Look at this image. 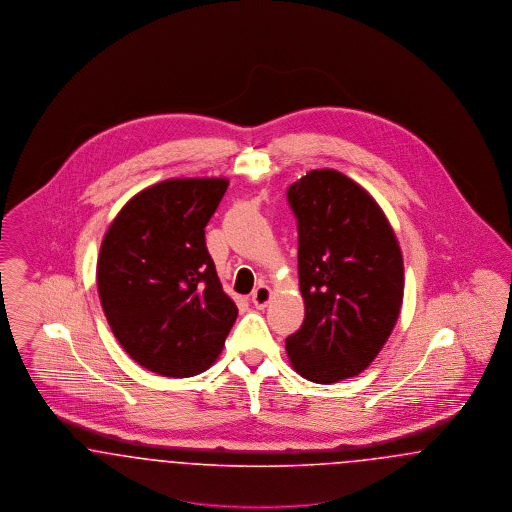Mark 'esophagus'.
I'll list each match as a JSON object with an SVG mask.
<instances>
[{
    "label": "esophagus",
    "instance_id": "34e87169",
    "mask_svg": "<svg viewBox=\"0 0 512 512\" xmlns=\"http://www.w3.org/2000/svg\"><path fill=\"white\" fill-rule=\"evenodd\" d=\"M272 299V290L268 286H259L253 295H251V303L257 307V309H265L268 303Z\"/></svg>",
    "mask_w": 512,
    "mask_h": 512
}]
</instances>
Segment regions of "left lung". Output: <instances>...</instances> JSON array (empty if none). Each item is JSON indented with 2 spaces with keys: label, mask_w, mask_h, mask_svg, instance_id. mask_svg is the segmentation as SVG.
Returning <instances> with one entry per match:
<instances>
[{
  "label": "left lung",
  "mask_w": 512,
  "mask_h": 512,
  "mask_svg": "<svg viewBox=\"0 0 512 512\" xmlns=\"http://www.w3.org/2000/svg\"><path fill=\"white\" fill-rule=\"evenodd\" d=\"M301 328L286 340L293 370L334 384L382 351L403 305V255L390 220L361 184L334 169L293 182Z\"/></svg>",
  "instance_id": "left-lung-1"
}]
</instances>
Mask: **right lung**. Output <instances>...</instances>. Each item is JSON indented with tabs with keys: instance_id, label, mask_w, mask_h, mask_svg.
Masks as SVG:
<instances>
[{
	"instance_id": "add662e5",
	"label": "right lung",
	"mask_w": 512,
	"mask_h": 512,
	"mask_svg": "<svg viewBox=\"0 0 512 512\" xmlns=\"http://www.w3.org/2000/svg\"><path fill=\"white\" fill-rule=\"evenodd\" d=\"M228 178H169L130 197L99 247L98 293L122 349L188 378L219 359L238 307L222 290L205 226Z\"/></svg>"
}]
</instances>
